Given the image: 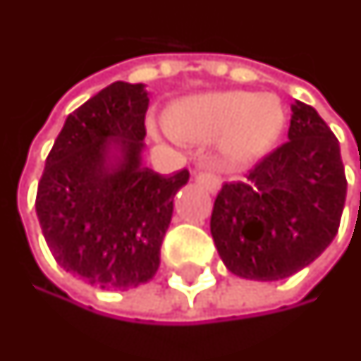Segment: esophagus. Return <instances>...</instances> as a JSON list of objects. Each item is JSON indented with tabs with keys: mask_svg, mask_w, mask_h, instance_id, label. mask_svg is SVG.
<instances>
[{
	"mask_svg": "<svg viewBox=\"0 0 361 361\" xmlns=\"http://www.w3.org/2000/svg\"><path fill=\"white\" fill-rule=\"evenodd\" d=\"M195 180L211 193H216L221 188V178L215 172H195Z\"/></svg>",
	"mask_w": 361,
	"mask_h": 361,
	"instance_id": "esophagus-1",
	"label": "esophagus"
}]
</instances>
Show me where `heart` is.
I'll use <instances>...</instances> for the list:
<instances>
[{"label":"heart","instance_id":"1","mask_svg":"<svg viewBox=\"0 0 361 361\" xmlns=\"http://www.w3.org/2000/svg\"><path fill=\"white\" fill-rule=\"evenodd\" d=\"M286 113L277 97L252 92H216L181 102L170 113V128L188 142L223 138L224 156L248 164L264 156L281 135Z\"/></svg>","mask_w":361,"mask_h":361}]
</instances>
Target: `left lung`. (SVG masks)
<instances>
[{"instance_id":"obj_1","label":"left lung","mask_w":361,"mask_h":361,"mask_svg":"<svg viewBox=\"0 0 361 361\" xmlns=\"http://www.w3.org/2000/svg\"><path fill=\"white\" fill-rule=\"evenodd\" d=\"M287 142L264 156L244 181L224 183L211 234L234 276L276 281L297 274L338 233L346 176L338 138L311 105H291Z\"/></svg>"}]
</instances>
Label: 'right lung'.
I'll list each match as a JSON object with an SVG mask.
<instances>
[{
    "instance_id": "right-lung-1",
    "label": "right lung",
    "mask_w": 361,
    "mask_h": 361,
    "mask_svg": "<svg viewBox=\"0 0 361 361\" xmlns=\"http://www.w3.org/2000/svg\"><path fill=\"white\" fill-rule=\"evenodd\" d=\"M148 93L115 82L68 115L47 156L37 216L58 266L103 289L150 281L189 172L142 166Z\"/></svg>"
}]
</instances>
